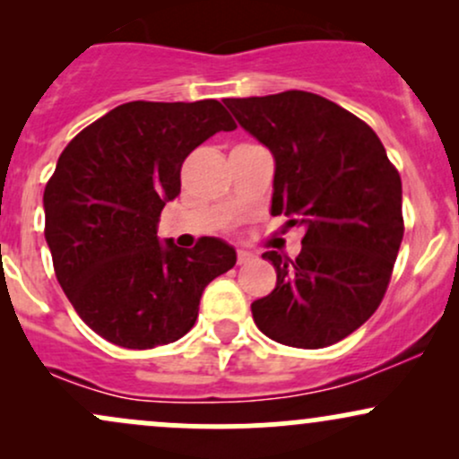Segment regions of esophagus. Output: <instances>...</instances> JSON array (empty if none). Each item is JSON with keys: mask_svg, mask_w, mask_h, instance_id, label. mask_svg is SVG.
Wrapping results in <instances>:
<instances>
[{"mask_svg": "<svg viewBox=\"0 0 459 459\" xmlns=\"http://www.w3.org/2000/svg\"><path fill=\"white\" fill-rule=\"evenodd\" d=\"M250 261H252L250 252H246V250L237 252V265H246V263H250Z\"/></svg>", "mask_w": 459, "mask_h": 459, "instance_id": "esophagus-1", "label": "esophagus"}]
</instances>
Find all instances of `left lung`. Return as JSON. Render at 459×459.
I'll return each mask as SVG.
<instances>
[{
    "label": "left lung",
    "mask_w": 459,
    "mask_h": 459,
    "mask_svg": "<svg viewBox=\"0 0 459 459\" xmlns=\"http://www.w3.org/2000/svg\"><path fill=\"white\" fill-rule=\"evenodd\" d=\"M276 160L272 213L304 226L296 259L265 252L276 289L252 317L276 343L319 350L376 313L403 239L402 177L365 120L304 91L226 99Z\"/></svg>",
    "instance_id": "left-lung-1"
}]
</instances>
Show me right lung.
<instances>
[{
	"label": "right lung",
	"instance_id": "add662e5",
	"mask_svg": "<svg viewBox=\"0 0 459 459\" xmlns=\"http://www.w3.org/2000/svg\"><path fill=\"white\" fill-rule=\"evenodd\" d=\"M233 129L215 99L131 101L62 151L43 196L45 239L73 308L109 343H175L196 324L204 287L235 265L233 247L215 237L189 250L157 239L161 209L181 194L186 157Z\"/></svg>",
	"mask_w": 459,
	"mask_h": 459
}]
</instances>
